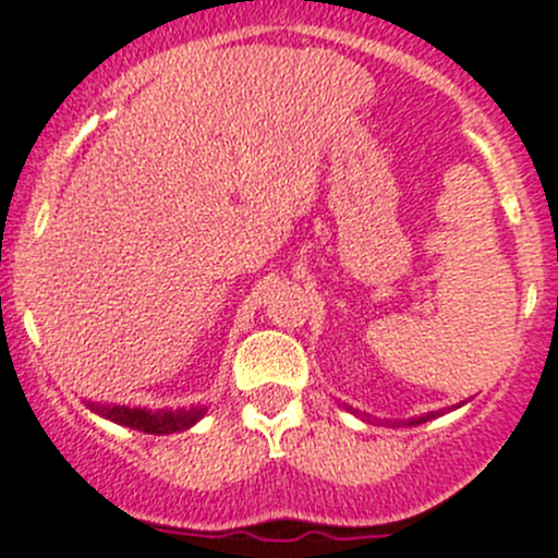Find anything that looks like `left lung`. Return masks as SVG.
I'll use <instances>...</instances> for the list:
<instances>
[{"label": "left lung", "instance_id": "1", "mask_svg": "<svg viewBox=\"0 0 558 558\" xmlns=\"http://www.w3.org/2000/svg\"><path fill=\"white\" fill-rule=\"evenodd\" d=\"M349 409H354V407H349ZM432 417H437V412H428V415L412 417V421H409V426H417V423H426V421H432Z\"/></svg>", "mask_w": 558, "mask_h": 558}]
</instances>
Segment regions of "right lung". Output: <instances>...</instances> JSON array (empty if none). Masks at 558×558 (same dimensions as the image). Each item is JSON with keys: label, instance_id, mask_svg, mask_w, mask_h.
Returning a JSON list of instances; mask_svg holds the SVG:
<instances>
[{"label": "right lung", "instance_id": "1", "mask_svg": "<svg viewBox=\"0 0 558 558\" xmlns=\"http://www.w3.org/2000/svg\"><path fill=\"white\" fill-rule=\"evenodd\" d=\"M90 412H96L105 421L119 423V426L137 428L146 434H173L185 432V428L196 426L204 417L207 407H182V409H143V407H112V403H96L88 401Z\"/></svg>", "mask_w": 558, "mask_h": 558}]
</instances>
